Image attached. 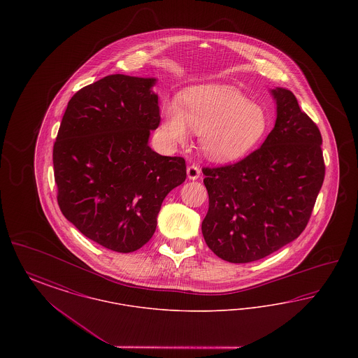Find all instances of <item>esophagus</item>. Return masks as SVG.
I'll return each mask as SVG.
<instances>
[{"label": "esophagus", "mask_w": 358, "mask_h": 358, "mask_svg": "<svg viewBox=\"0 0 358 358\" xmlns=\"http://www.w3.org/2000/svg\"><path fill=\"white\" fill-rule=\"evenodd\" d=\"M187 174L189 180H197L201 176V169L197 165H190L187 166Z\"/></svg>", "instance_id": "obj_1"}]
</instances>
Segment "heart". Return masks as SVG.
Segmentation results:
<instances>
[{
  "label": "heart",
  "instance_id": "heart-1",
  "mask_svg": "<svg viewBox=\"0 0 358 358\" xmlns=\"http://www.w3.org/2000/svg\"><path fill=\"white\" fill-rule=\"evenodd\" d=\"M266 110L231 85H203L184 94L180 106L164 108V134L184 143L190 130L203 136V149L210 158L231 161L252 150L267 134Z\"/></svg>",
  "mask_w": 358,
  "mask_h": 358
}]
</instances>
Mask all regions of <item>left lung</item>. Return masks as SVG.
<instances>
[{
  "mask_svg": "<svg viewBox=\"0 0 358 358\" xmlns=\"http://www.w3.org/2000/svg\"><path fill=\"white\" fill-rule=\"evenodd\" d=\"M271 94L276 120L263 145L236 164L203 168L209 196L203 236L229 263L263 259L298 238L324 184L320 129L289 90Z\"/></svg>",
  "mask_w": 358,
  "mask_h": 358,
  "instance_id": "obj_1",
  "label": "left lung"
}]
</instances>
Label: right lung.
I'll return each mask as SVG.
<instances>
[{
    "label": "right lung",
    "instance_id": "1",
    "mask_svg": "<svg viewBox=\"0 0 358 358\" xmlns=\"http://www.w3.org/2000/svg\"><path fill=\"white\" fill-rule=\"evenodd\" d=\"M155 82L115 73L85 85L71 98L53 145L62 213L122 254L152 238L164 199L187 178L182 157L149 146L161 122Z\"/></svg>",
    "mask_w": 358,
    "mask_h": 358
}]
</instances>
